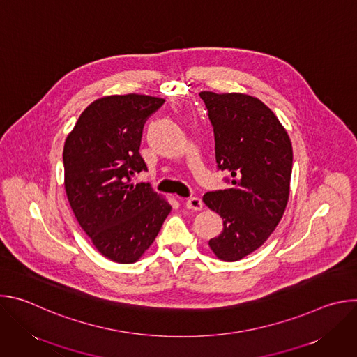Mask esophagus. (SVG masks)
<instances>
[{"label":"esophagus","mask_w":357,"mask_h":357,"mask_svg":"<svg viewBox=\"0 0 357 357\" xmlns=\"http://www.w3.org/2000/svg\"><path fill=\"white\" fill-rule=\"evenodd\" d=\"M185 206H186V209H189V211L199 212V211L203 209V202H202L199 197H189V199H186V202H185Z\"/></svg>","instance_id":"1"}]
</instances>
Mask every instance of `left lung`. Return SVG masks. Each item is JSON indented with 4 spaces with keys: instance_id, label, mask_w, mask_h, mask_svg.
<instances>
[{
    "instance_id": "left-lung-1",
    "label": "left lung",
    "mask_w": 357,
    "mask_h": 357,
    "mask_svg": "<svg viewBox=\"0 0 357 357\" xmlns=\"http://www.w3.org/2000/svg\"><path fill=\"white\" fill-rule=\"evenodd\" d=\"M215 134L218 169L229 189L205 193L203 202L223 218L209 240L216 257L237 261L257 250L280 223L289 196L291 139L275 114L256 97L200 91Z\"/></svg>"
}]
</instances>
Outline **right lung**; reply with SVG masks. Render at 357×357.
Wrapping results in <instances>:
<instances>
[{
	"instance_id": "1",
	"label": "right lung",
	"mask_w": 357,
	"mask_h": 357,
	"mask_svg": "<svg viewBox=\"0 0 357 357\" xmlns=\"http://www.w3.org/2000/svg\"><path fill=\"white\" fill-rule=\"evenodd\" d=\"M164 103L134 93L101 97L80 114L65 141L70 208L94 247L116 263H135L171 212L149 183H131V176L146 171L139 154L144 124Z\"/></svg>"
}]
</instances>
